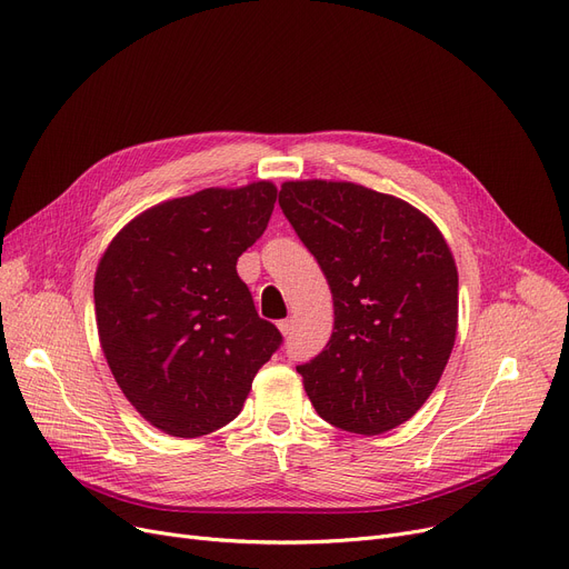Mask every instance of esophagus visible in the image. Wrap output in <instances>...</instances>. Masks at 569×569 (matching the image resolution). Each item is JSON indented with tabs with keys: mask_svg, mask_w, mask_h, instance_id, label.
Segmentation results:
<instances>
[{
	"mask_svg": "<svg viewBox=\"0 0 569 569\" xmlns=\"http://www.w3.org/2000/svg\"><path fill=\"white\" fill-rule=\"evenodd\" d=\"M277 327H279V332H281L283 337H290V332H292V320H290V318H283V320L277 322Z\"/></svg>",
	"mask_w": 569,
	"mask_h": 569,
	"instance_id": "1",
	"label": "esophagus"
}]
</instances>
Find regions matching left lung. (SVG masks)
Returning <instances> with one entry per match:
<instances>
[{"label":"left lung","instance_id":"1","mask_svg":"<svg viewBox=\"0 0 569 569\" xmlns=\"http://www.w3.org/2000/svg\"><path fill=\"white\" fill-rule=\"evenodd\" d=\"M279 204L335 300L330 341L297 367L316 412L362 436L408 422L457 339L459 274L442 232L406 200L352 182H283Z\"/></svg>","mask_w":569,"mask_h":569}]
</instances>
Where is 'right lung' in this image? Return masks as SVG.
<instances>
[{
	"label": "right lung",
	"mask_w": 569,
	"mask_h": 569,
	"mask_svg": "<svg viewBox=\"0 0 569 569\" xmlns=\"http://www.w3.org/2000/svg\"><path fill=\"white\" fill-rule=\"evenodd\" d=\"M272 182L202 189L144 209L114 234L94 277L99 341L129 403L174 438L242 410L281 332L258 316L237 258L264 232Z\"/></svg>",
	"instance_id": "right-lung-1"
}]
</instances>
